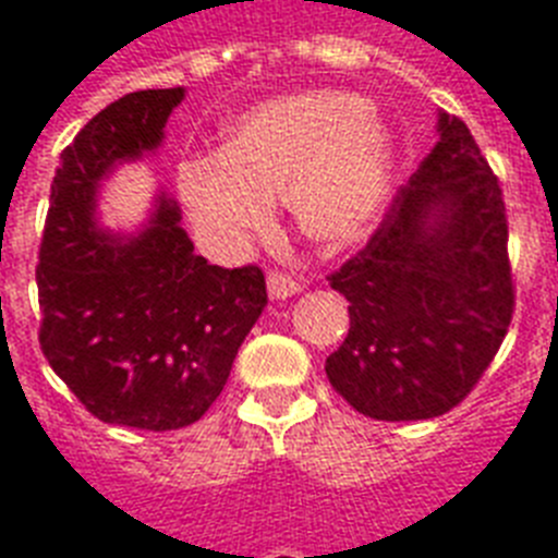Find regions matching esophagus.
<instances>
[{"mask_svg":"<svg viewBox=\"0 0 558 558\" xmlns=\"http://www.w3.org/2000/svg\"><path fill=\"white\" fill-rule=\"evenodd\" d=\"M266 287H269L271 301H287V298L301 292V283L287 278V275H280V271H269V275H266Z\"/></svg>","mask_w":558,"mask_h":558,"instance_id":"34e87169","label":"esophagus"}]
</instances>
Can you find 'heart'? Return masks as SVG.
<instances>
[{
	"mask_svg": "<svg viewBox=\"0 0 558 558\" xmlns=\"http://www.w3.org/2000/svg\"><path fill=\"white\" fill-rule=\"evenodd\" d=\"M388 124L353 92L271 98L228 130L217 156L177 168V191L210 252L234 254L283 202L289 226L322 248L356 243L388 196Z\"/></svg>",
	"mask_w": 558,
	"mask_h": 558,
	"instance_id": "1",
	"label": "heart"
}]
</instances>
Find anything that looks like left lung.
Returning <instances> with one entry per match:
<instances>
[{
  "mask_svg": "<svg viewBox=\"0 0 558 558\" xmlns=\"http://www.w3.org/2000/svg\"><path fill=\"white\" fill-rule=\"evenodd\" d=\"M437 135L371 243L330 275L350 330L327 379L359 414L388 423L458 405L515 306L501 185L460 118L437 112Z\"/></svg>",
  "mask_w": 558,
  "mask_h": 558,
  "instance_id": "left-lung-1",
  "label": "left lung"
}]
</instances>
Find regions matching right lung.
Masks as SVG:
<instances>
[{"mask_svg":"<svg viewBox=\"0 0 558 558\" xmlns=\"http://www.w3.org/2000/svg\"><path fill=\"white\" fill-rule=\"evenodd\" d=\"M182 98V86L130 92L74 135L37 263L48 365L89 414L147 432L185 428L208 411L269 301L257 266L222 269L193 252L165 191L138 231L100 226L104 182L159 150Z\"/></svg>","mask_w":558,"mask_h":558,"instance_id":"right-lung-1","label":"right lung"}]
</instances>
